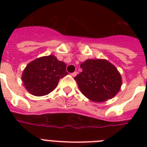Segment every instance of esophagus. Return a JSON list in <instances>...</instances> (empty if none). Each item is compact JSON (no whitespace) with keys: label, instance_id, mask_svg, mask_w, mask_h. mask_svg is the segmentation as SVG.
<instances>
[{"label":"esophagus","instance_id":"esophagus-1","mask_svg":"<svg viewBox=\"0 0 147 147\" xmlns=\"http://www.w3.org/2000/svg\"><path fill=\"white\" fill-rule=\"evenodd\" d=\"M77 74H78V72H77V71H74V72H72V73L71 74V76H73V77H75V76H77Z\"/></svg>","mask_w":147,"mask_h":147}]
</instances>
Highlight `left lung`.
<instances>
[{"instance_id":"left-lung-1","label":"left lung","mask_w":147,"mask_h":147,"mask_svg":"<svg viewBox=\"0 0 147 147\" xmlns=\"http://www.w3.org/2000/svg\"><path fill=\"white\" fill-rule=\"evenodd\" d=\"M75 77L81 92L95 102L111 99L121 89L122 79L116 67L105 59H87Z\"/></svg>"}]
</instances>
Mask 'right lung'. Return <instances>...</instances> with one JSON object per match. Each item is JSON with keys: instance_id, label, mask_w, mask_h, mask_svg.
Segmentation results:
<instances>
[{"instance_id": "add662e5", "label": "right lung", "mask_w": 147, "mask_h": 147, "mask_svg": "<svg viewBox=\"0 0 147 147\" xmlns=\"http://www.w3.org/2000/svg\"><path fill=\"white\" fill-rule=\"evenodd\" d=\"M66 75L65 63L51 55L30 62L23 71L22 81L30 94L43 96L55 89L60 78Z\"/></svg>"}]
</instances>
